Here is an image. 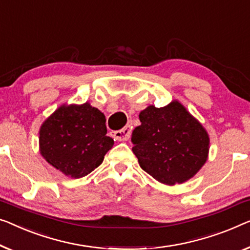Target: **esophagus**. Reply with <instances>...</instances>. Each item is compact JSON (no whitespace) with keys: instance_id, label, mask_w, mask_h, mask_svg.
Returning a JSON list of instances; mask_svg holds the SVG:
<instances>
[{"instance_id":"esophagus-1","label":"esophagus","mask_w":250,"mask_h":250,"mask_svg":"<svg viewBox=\"0 0 250 250\" xmlns=\"http://www.w3.org/2000/svg\"><path fill=\"white\" fill-rule=\"evenodd\" d=\"M130 135H131V126L130 125H125V128H122L121 130L111 132V136L114 138V140H118V141L129 140Z\"/></svg>"}]
</instances>
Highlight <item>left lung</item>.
Returning a JSON list of instances; mask_svg holds the SVG:
<instances>
[{
  "instance_id": "1",
  "label": "left lung",
  "mask_w": 250,
  "mask_h": 250,
  "mask_svg": "<svg viewBox=\"0 0 250 250\" xmlns=\"http://www.w3.org/2000/svg\"><path fill=\"white\" fill-rule=\"evenodd\" d=\"M132 131V151L139 165L166 185L182 184L199 172L208 159L207 130L178 101L164 107L149 105Z\"/></svg>"
}]
</instances>
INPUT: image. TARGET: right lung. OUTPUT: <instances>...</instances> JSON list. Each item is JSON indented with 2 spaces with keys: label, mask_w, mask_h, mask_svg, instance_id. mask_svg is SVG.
I'll return each mask as SVG.
<instances>
[{
  "label": "right lung",
  "mask_w": 250,
  "mask_h": 250,
  "mask_svg": "<svg viewBox=\"0 0 250 250\" xmlns=\"http://www.w3.org/2000/svg\"><path fill=\"white\" fill-rule=\"evenodd\" d=\"M106 131L105 115L88 102L64 104L40 126V154L66 176H86L113 146Z\"/></svg>",
  "instance_id": "add662e5"
}]
</instances>
